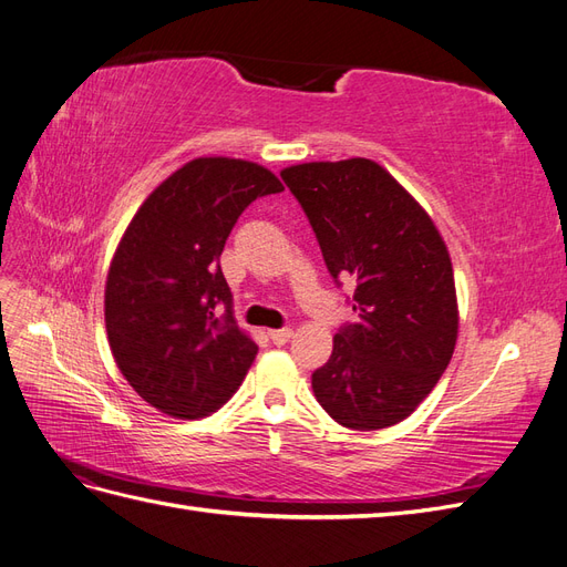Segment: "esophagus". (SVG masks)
<instances>
[{
  "label": "esophagus",
  "mask_w": 567,
  "mask_h": 567,
  "mask_svg": "<svg viewBox=\"0 0 567 567\" xmlns=\"http://www.w3.org/2000/svg\"><path fill=\"white\" fill-rule=\"evenodd\" d=\"M293 338V329H277V331H269V340L274 346H286V342Z\"/></svg>",
  "instance_id": "34e87169"
}]
</instances>
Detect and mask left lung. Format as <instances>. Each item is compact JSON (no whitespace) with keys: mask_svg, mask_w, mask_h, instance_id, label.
I'll return each instance as SVG.
<instances>
[{"mask_svg":"<svg viewBox=\"0 0 567 567\" xmlns=\"http://www.w3.org/2000/svg\"><path fill=\"white\" fill-rule=\"evenodd\" d=\"M281 179L310 219L331 277L357 284L317 402L352 431L404 421L437 385L458 336L450 250L419 200L369 158L302 163Z\"/></svg>","mask_w":567,"mask_h":567,"instance_id":"8db88e82","label":"left lung"}]
</instances>
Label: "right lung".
I'll return each instance as SVG.
<instances>
[{"instance_id":"obj_1","label":"right lung","mask_w":567,"mask_h":567,"mask_svg":"<svg viewBox=\"0 0 567 567\" xmlns=\"http://www.w3.org/2000/svg\"><path fill=\"white\" fill-rule=\"evenodd\" d=\"M279 192L277 175L257 163L188 161L120 238L104 300L109 346L127 383L163 414L203 419L244 383L257 346L231 317L219 255L238 215Z\"/></svg>"}]
</instances>
